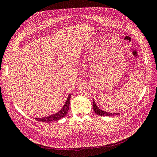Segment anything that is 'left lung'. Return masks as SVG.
<instances>
[{"label": "left lung", "instance_id": "left-lung-1", "mask_svg": "<svg viewBox=\"0 0 157 157\" xmlns=\"http://www.w3.org/2000/svg\"><path fill=\"white\" fill-rule=\"evenodd\" d=\"M93 108L94 111H95V113L97 115H101V116H113V115H117L120 114V113H110V112L101 110V109H100L98 106L96 105L94 100H93Z\"/></svg>", "mask_w": 157, "mask_h": 157}]
</instances>
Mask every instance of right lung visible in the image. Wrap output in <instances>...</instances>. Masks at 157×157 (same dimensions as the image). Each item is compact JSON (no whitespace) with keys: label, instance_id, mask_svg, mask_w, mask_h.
Instances as JSON below:
<instances>
[{"label":"right lung","instance_id":"add662e5","mask_svg":"<svg viewBox=\"0 0 157 157\" xmlns=\"http://www.w3.org/2000/svg\"><path fill=\"white\" fill-rule=\"evenodd\" d=\"M70 98H71V94H69L68 97L67 98L66 101L65 102L63 107H62L61 109V110L59 111L57 113L48 115V116L44 117H35V119L37 120V121H40V122H54V121H57L62 119V118L66 116V114L67 113V111H68Z\"/></svg>","mask_w":157,"mask_h":157}]
</instances>
